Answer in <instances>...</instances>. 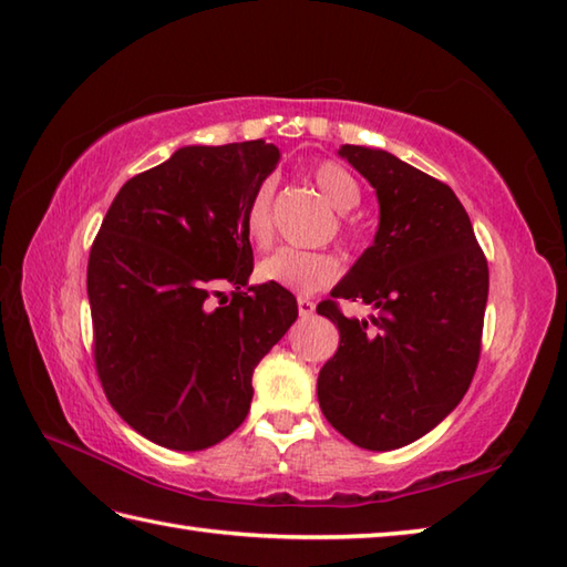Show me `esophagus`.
<instances>
[{"label": "esophagus", "instance_id": "34e87169", "mask_svg": "<svg viewBox=\"0 0 567 567\" xmlns=\"http://www.w3.org/2000/svg\"><path fill=\"white\" fill-rule=\"evenodd\" d=\"M298 312H300V318H310L312 312H316V303H312L310 298L300 296V298H298Z\"/></svg>", "mask_w": 567, "mask_h": 567}]
</instances>
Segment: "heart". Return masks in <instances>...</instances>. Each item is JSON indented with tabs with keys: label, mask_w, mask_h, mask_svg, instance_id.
<instances>
[{
	"label": "heart",
	"mask_w": 567,
	"mask_h": 567,
	"mask_svg": "<svg viewBox=\"0 0 567 567\" xmlns=\"http://www.w3.org/2000/svg\"><path fill=\"white\" fill-rule=\"evenodd\" d=\"M312 182L320 188L327 204L337 213H349L359 206L361 186L351 174L337 165V162H320L312 169ZM243 228L247 240L257 247L269 245L274 223H271V188L269 184L259 186L249 198L243 216ZM339 274V261L327 251H306L296 247H281L274 255L259 261L257 276L261 281L284 286L288 291L312 293L330 286Z\"/></svg>",
	"instance_id": "heart-1"
}]
</instances>
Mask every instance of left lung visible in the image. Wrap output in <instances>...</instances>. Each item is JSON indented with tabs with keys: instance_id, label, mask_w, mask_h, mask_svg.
Masks as SVG:
<instances>
[{
	"instance_id": "8db88e82",
	"label": "left lung",
	"mask_w": 567,
	"mask_h": 567,
	"mask_svg": "<svg viewBox=\"0 0 567 567\" xmlns=\"http://www.w3.org/2000/svg\"><path fill=\"white\" fill-rule=\"evenodd\" d=\"M375 188L379 230L332 288L369 320L318 306L339 347L318 375L320 410L351 444L390 451L454 412L481 357L487 261L468 213L446 184L379 147H339Z\"/></svg>"
}]
</instances>
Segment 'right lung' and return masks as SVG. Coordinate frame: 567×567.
Masks as SVG:
<instances>
[{
    "instance_id": "1",
    "label": "right lung",
    "mask_w": 567,
    "mask_h": 567,
    "mask_svg": "<svg viewBox=\"0 0 567 567\" xmlns=\"http://www.w3.org/2000/svg\"><path fill=\"white\" fill-rule=\"evenodd\" d=\"M279 159L264 141L179 147L125 182L99 228L86 267L96 371L123 422L159 446L230 436L255 367L298 318L284 286H249L243 216ZM225 282L231 303L213 307Z\"/></svg>"
}]
</instances>
